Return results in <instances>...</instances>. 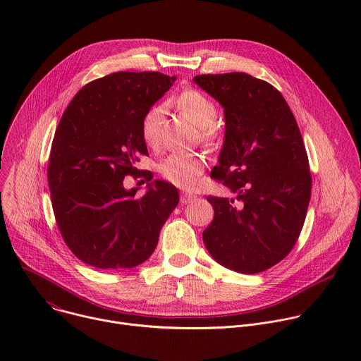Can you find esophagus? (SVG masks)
Wrapping results in <instances>:
<instances>
[{"label":"esophagus","instance_id":"esophagus-1","mask_svg":"<svg viewBox=\"0 0 361 361\" xmlns=\"http://www.w3.org/2000/svg\"><path fill=\"white\" fill-rule=\"evenodd\" d=\"M194 198H195V195H192V194H190V192H181V195H180V201H181L183 204H188V202H191Z\"/></svg>","mask_w":361,"mask_h":361}]
</instances>
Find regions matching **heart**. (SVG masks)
Masks as SVG:
<instances>
[{
	"label": "heart",
	"mask_w": 361,
	"mask_h": 361,
	"mask_svg": "<svg viewBox=\"0 0 361 361\" xmlns=\"http://www.w3.org/2000/svg\"><path fill=\"white\" fill-rule=\"evenodd\" d=\"M176 104L178 110L185 114L195 126L201 128L204 140L212 141L216 137L214 121L217 118V107L214 102L195 90L181 92ZM164 110L160 106L151 107L142 117L141 134L147 144H157L161 131ZM204 169V160L191 152H173L160 164V171L166 180L181 188H191L195 185L198 176Z\"/></svg>",
	"instance_id": "obj_1"
}]
</instances>
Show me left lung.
<instances>
[{
	"mask_svg": "<svg viewBox=\"0 0 361 361\" xmlns=\"http://www.w3.org/2000/svg\"><path fill=\"white\" fill-rule=\"evenodd\" d=\"M224 110V142L212 171L237 194L209 197L214 209L202 240L213 259L243 274L262 273L291 251L312 197L305 147L284 97L245 73L192 80Z\"/></svg>",
	"mask_w": 361,
	"mask_h": 361,
	"instance_id": "left-lung-1",
	"label": "left lung"
}]
</instances>
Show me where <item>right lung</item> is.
Wrapping results in <instances>:
<instances>
[{
    "label": "right lung",
    "mask_w": 361,
    "mask_h": 361,
    "mask_svg": "<svg viewBox=\"0 0 361 361\" xmlns=\"http://www.w3.org/2000/svg\"><path fill=\"white\" fill-rule=\"evenodd\" d=\"M176 77L156 71L114 73L82 87L57 127L48 185L61 235L75 257L98 270L133 269L149 259L161 227L180 201L164 180L127 190L138 154L144 114Z\"/></svg>",
    "instance_id": "1"
}]
</instances>
